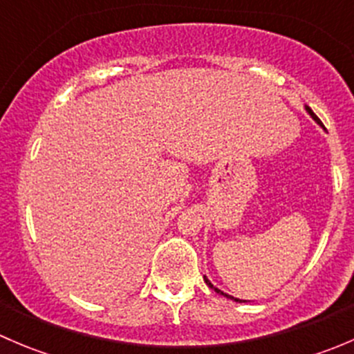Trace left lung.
Segmentation results:
<instances>
[{"mask_svg": "<svg viewBox=\"0 0 354 354\" xmlns=\"http://www.w3.org/2000/svg\"><path fill=\"white\" fill-rule=\"evenodd\" d=\"M305 111H306V113H308V114H310V118H312V120H313V121H315V123H317V124H319V127H322V128H324L322 121H320V120H319V118H317V114H315V113H313V111H312V109H310V108H308V106H305ZM203 281H205V284H207V286H209L210 289H214V291H216V292H217V295H223V296H226V298L233 299V301H238V303H245V299H240V298H234V296H231V295H226V292H224V291H221V289H219V288H216V286H214V284H212V283H210V281H209V279H207V276H203Z\"/></svg>", "mask_w": 354, "mask_h": 354, "instance_id": "1", "label": "left lung"}]
</instances>
